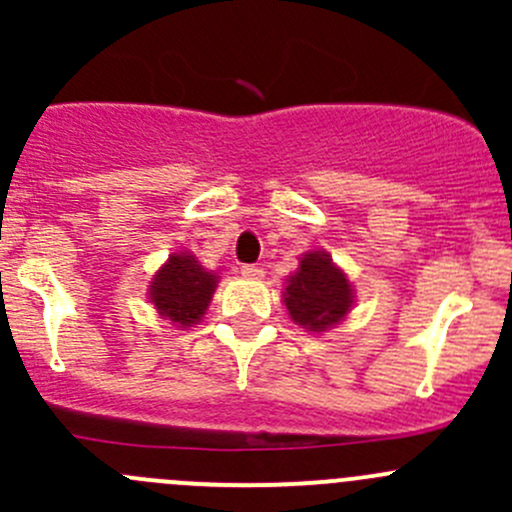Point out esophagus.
<instances>
[{"label": "esophagus", "mask_w": 512, "mask_h": 512, "mask_svg": "<svg viewBox=\"0 0 512 512\" xmlns=\"http://www.w3.org/2000/svg\"><path fill=\"white\" fill-rule=\"evenodd\" d=\"M240 275L247 277V280H260V277H262V267H257V265H242V267H240Z\"/></svg>", "instance_id": "esophagus-1"}]
</instances>
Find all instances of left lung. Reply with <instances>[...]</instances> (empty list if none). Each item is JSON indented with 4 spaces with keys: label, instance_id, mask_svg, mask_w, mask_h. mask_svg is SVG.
Segmentation results:
<instances>
[{
    "label": "left lung",
    "instance_id": "obj_1",
    "mask_svg": "<svg viewBox=\"0 0 512 512\" xmlns=\"http://www.w3.org/2000/svg\"><path fill=\"white\" fill-rule=\"evenodd\" d=\"M285 304L299 327L324 332L352 309V285L327 252H307L287 280Z\"/></svg>",
    "mask_w": 512,
    "mask_h": 512
}]
</instances>
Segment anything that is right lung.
Instances as JSON below:
<instances>
[{
  "instance_id": "add662e5",
  "label": "right lung",
  "mask_w": 512,
  "mask_h": 512,
  "mask_svg": "<svg viewBox=\"0 0 512 512\" xmlns=\"http://www.w3.org/2000/svg\"><path fill=\"white\" fill-rule=\"evenodd\" d=\"M218 277L198 265L193 255H170L151 282V302L160 317L180 327H193L208 309Z\"/></svg>"
}]
</instances>
